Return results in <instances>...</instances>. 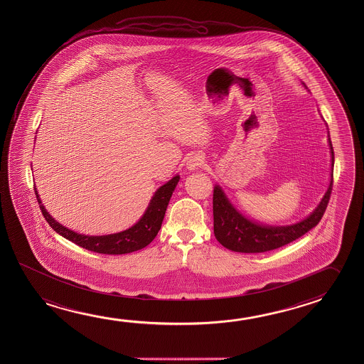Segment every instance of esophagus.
<instances>
[{
    "label": "esophagus",
    "mask_w": 364,
    "mask_h": 364,
    "mask_svg": "<svg viewBox=\"0 0 364 364\" xmlns=\"http://www.w3.org/2000/svg\"><path fill=\"white\" fill-rule=\"evenodd\" d=\"M203 164H204V157H203L200 154H194V155H191V157L188 159L186 167H188L189 170H197V168L202 166Z\"/></svg>",
    "instance_id": "34e87169"
}]
</instances>
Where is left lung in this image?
<instances>
[{"label":"left lung","mask_w":364,"mask_h":364,"mask_svg":"<svg viewBox=\"0 0 364 364\" xmlns=\"http://www.w3.org/2000/svg\"><path fill=\"white\" fill-rule=\"evenodd\" d=\"M328 144L331 147V161L334 164V149L330 138ZM331 191L333 179L330 181L328 191L325 197L322 198L318 207L302 222L293 226L269 227L254 223L240 215L231 205V203L228 202L220 186L215 185L213 191V226L215 239L228 250L247 254L265 252L291 244L294 240L304 236V233L309 232L311 228L317 226L328 208Z\"/></svg>","instance_id":"obj_1"}]
</instances>
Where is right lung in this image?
<instances>
[{"label":"right lung","instance_id":"add662e5","mask_svg":"<svg viewBox=\"0 0 364 364\" xmlns=\"http://www.w3.org/2000/svg\"><path fill=\"white\" fill-rule=\"evenodd\" d=\"M179 179V175H176L168 183L162 185L160 189H157L144 217L138 220L134 226L131 227L129 230H125L123 232L107 235V236H85L62 226L48 215V212L42 205L36 188L34 191H36V197L44 218L55 232L60 233V236H63L65 239L70 240L72 242L87 250L99 252V254H107V255H122V254L141 250L155 239L156 235L161 228L167 204L170 202V198L173 196V189L178 185Z\"/></svg>","mask_w":364,"mask_h":364}]
</instances>
